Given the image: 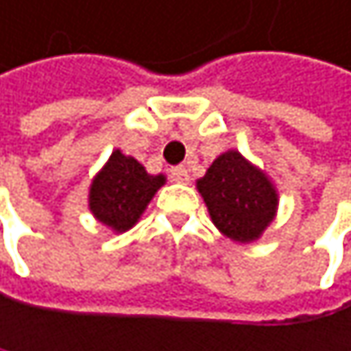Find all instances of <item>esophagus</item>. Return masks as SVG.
Returning a JSON list of instances; mask_svg holds the SVG:
<instances>
[{
    "label": "esophagus",
    "mask_w": 351,
    "mask_h": 351,
    "mask_svg": "<svg viewBox=\"0 0 351 351\" xmlns=\"http://www.w3.org/2000/svg\"><path fill=\"white\" fill-rule=\"evenodd\" d=\"M170 179L174 183H189V172L185 166H174L170 168Z\"/></svg>",
    "instance_id": "obj_1"
}]
</instances>
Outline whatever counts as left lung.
<instances>
[{
    "instance_id": "left-lung-1",
    "label": "left lung",
    "mask_w": 351,
    "mask_h": 351,
    "mask_svg": "<svg viewBox=\"0 0 351 351\" xmlns=\"http://www.w3.org/2000/svg\"><path fill=\"white\" fill-rule=\"evenodd\" d=\"M216 229L239 243L256 241L274 220L279 193L266 174L239 152L220 154L197 181Z\"/></svg>"
}]
</instances>
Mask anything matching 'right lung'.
Instances as JSON below:
<instances>
[{"label": "right lung", "instance_id": "right-lung-1", "mask_svg": "<svg viewBox=\"0 0 351 351\" xmlns=\"http://www.w3.org/2000/svg\"><path fill=\"white\" fill-rule=\"evenodd\" d=\"M164 183V174H149L133 156L114 149L89 187V210L114 233H124L135 227Z\"/></svg>", "mask_w": 351, "mask_h": 351}]
</instances>
